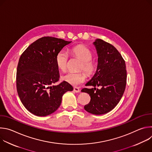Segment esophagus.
Instances as JSON below:
<instances>
[{
	"label": "esophagus",
	"instance_id": "34e87169",
	"mask_svg": "<svg viewBox=\"0 0 152 152\" xmlns=\"http://www.w3.org/2000/svg\"><path fill=\"white\" fill-rule=\"evenodd\" d=\"M73 91L75 93H79V92H80V89L78 87H74L73 88Z\"/></svg>",
	"mask_w": 152,
	"mask_h": 152
}]
</instances>
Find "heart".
I'll use <instances>...</instances> for the list:
<instances>
[{"label": "heart", "mask_w": 152, "mask_h": 152, "mask_svg": "<svg viewBox=\"0 0 152 152\" xmlns=\"http://www.w3.org/2000/svg\"><path fill=\"white\" fill-rule=\"evenodd\" d=\"M70 53L79 58L82 61L79 66V70H83L86 74L92 75L96 70V64L91 59L93 58L92 52L86 46L77 45L72 48ZM69 55L65 50L59 51L55 58V62L57 67L62 72H66L67 68ZM86 75L82 72H69L62 76V79L67 83L76 86L85 81Z\"/></svg>", "instance_id": "heart-1"}]
</instances>
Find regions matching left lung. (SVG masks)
<instances>
[{
	"label": "left lung",
	"instance_id": "1",
	"mask_svg": "<svg viewBox=\"0 0 152 152\" xmlns=\"http://www.w3.org/2000/svg\"><path fill=\"white\" fill-rule=\"evenodd\" d=\"M93 44L98 54V66L95 75L85 85L94 88H84L81 91L91 97L84 109L91 114L102 115L113 110L120 102L125 90L127 73L125 61L114 46L101 39ZM97 86L102 88L96 89Z\"/></svg>",
	"mask_w": 152,
	"mask_h": 152
}]
</instances>
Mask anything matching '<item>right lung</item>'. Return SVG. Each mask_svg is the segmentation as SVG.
Segmentation results:
<instances>
[{
  "label": "right lung",
  "mask_w": 152,
  "mask_h": 152,
  "mask_svg": "<svg viewBox=\"0 0 152 152\" xmlns=\"http://www.w3.org/2000/svg\"><path fill=\"white\" fill-rule=\"evenodd\" d=\"M72 41L51 37L39 38L23 52L17 69V90L24 106L39 117L54 113L59 107L63 94L73 86L59 80L55 62L57 53Z\"/></svg>",
  "instance_id": "add662e5"
}]
</instances>
